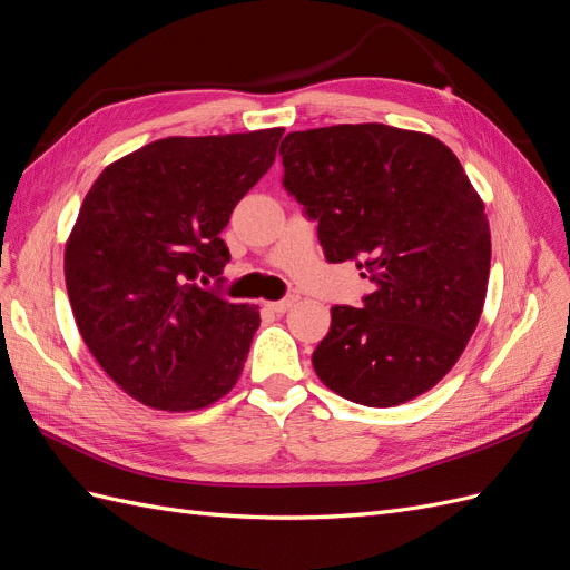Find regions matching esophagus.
<instances>
[{
	"label": "esophagus",
	"instance_id": "esophagus-1",
	"mask_svg": "<svg viewBox=\"0 0 570 570\" xmlns=\"http://www.w3.org/2000/svg\"><path fill=\"white\" fill-rule=\"evenodd\" d=\"M297 299H299L297 295H287V297L281 299V302H271L268 308H271V312H275V314H285V312H289L292 306L297 304Z\"/></svg>",
	"mask_w": 570,
	"mask_h": 570
}]
</instances>
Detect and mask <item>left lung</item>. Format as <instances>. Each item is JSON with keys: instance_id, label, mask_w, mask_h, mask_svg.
Segmentation results:
<instances>
[{"instance_id": "obj_1", "label": "left lung", "mask_w": 570, "mask_h": 570, "mask_svg": "<svg viewBox=\"0 0 570 570\" xmlns=\"http://www.w3.org/2000/svg\"><path fill=\"white\" fill-rule=\"evenodd\" d=\"M283 187L318 220L331 264L354 262L375 289L333 306L312 364L364 406H396L452 371L490 278L485 204L438 137L383 124L289 132Z\"/></svg>"}]
</instances>
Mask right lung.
<instances>
[{
	"label": "right lung",
	"instance_id": "right-lung-1",
	"mask_svg": "<svg viewBox=\"0 0 570 570\" xmlns=\"http://www.w3.org/2000/svg\"><path fill=\"white\" fill-rule=\"evenodd\" d=\"M283 128L164 137L101 170L66 243L78 331L111 381L161 411H197L237 383L258 306L216 289L235 204L275 161Z\"/></svg>",
	"mask_w": 570,
	"mask_h": 570
}]
</instances>
